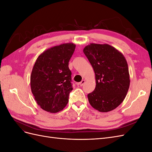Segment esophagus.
Returning <instances> with one entry per match:
<instances>
[{"mask_svg": "<svg viewBox=\"0 0 152 152\" xmlns=\"http://www.w3.org/2000/svg\"><path fill=\"white\" fill-rule=\"evenodd\" d=\"M85 82H86V80H82L80 82V83L79 84V85L80 86H83V85L84 84Z\"/></svg>", "mask_w": 152, "mask_h": 152, "instance_id": "1", "label": "esophagus"}]
</instances>
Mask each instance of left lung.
Instances as JSON below:
<instances>
[{"label":"left lung","mask_w":152,"mask_h":152,"mask_svg":"<svg viewBox=\"0 0 152 152\" xmlns=\"http://www.w3.org/2000/svg\"><path fill=\"white\" fill-rule=\"evenodd\" d=\"M95 73L96 87L87 95L90 104L100 112L115 109L125 99L130 85L126 59L107 44L91 43L83 50Z\"/></svg>","instance_id":"8db88e82"}]
</instances>
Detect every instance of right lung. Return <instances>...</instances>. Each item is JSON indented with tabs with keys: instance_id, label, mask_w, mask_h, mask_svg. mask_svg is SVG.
<instances>
[{
	"instance_id": "add662e5",
	"label": "right lung",
	"mask_w": 152,
	"mask_h": 152,
	"mask_svg": "<svg viewBox=\"0 0 152 152\" xmlns=\"http://www.w3.org/2000/svg\"><path fill=\"white\" fill-rule=\"evenodd\" d=\"M75 44L66 43L48 49L40 54L30 75V86L40 107L50 113L63 110L73 89L68 62Z\"/></svg>"
}]
</instances>
